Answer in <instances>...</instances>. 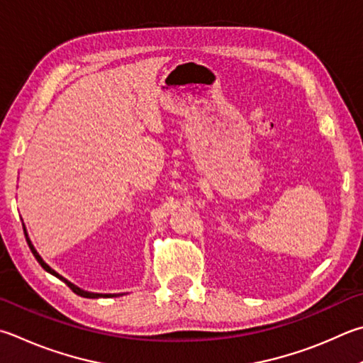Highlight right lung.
<instances>
[{
  "instance_id": "1",
  "label": "right lung",
  "mask_w": 363,
  "mask_h": 363,
  "mask_svg": "<svg viewBox=\"0 0 363 363\" xmlns=\"http://www.w3.org/2000/svg\"><path fill=\"white\" fill-rule=\"evenodd\" d=\"M26 241H28V246H30V249H31V252H33V255H35V259L39 262V265H41L44 269H45V272H48V273H50V274H54V276H57V278L58 279H62L63 282H65V284H67L69 289H71V291L72 292H74V294H77V295H81V296H85V298H98V296H103V298H109V296H116V295H111V294H89V292H84V291H81V289H79V287H76L74 284H71V282L69 281H67V279H65V278H62V276L60 274H58V273H55L54 272V269H52L49 265H48V263H44V260L41 259V257H39V254L36 252V250H35V247H33V245H31V242H30V240L28 238H26Z\"/></svg>"
}]
</instances>
